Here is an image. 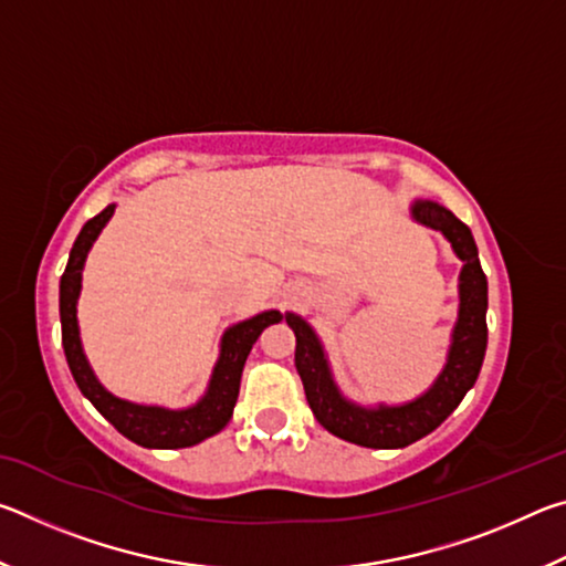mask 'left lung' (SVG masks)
<instances>
[{"label":"left lung","instance_id":"8db88e82","mask_svg":"<svg viewBox=\"0 0 566 566\" xmlns=\"http://www.w3.org/2000/svg\"><path fill=\"white\" fill-rule=\"evenodd\" d=\"M409 214L417 224L437 229L462 262L457 322L449 337L447 361L429 389L401 405H359L344 395L334 379L329 354L312 324L300 314L284 312L296 337L294 364L314 417L334 437L369 449H401L434 432L474 387L486 352V276L479 264L472 229L434 199H415Z\"/></svg>","mask_w":566,"mask_h":566}]
</instances>
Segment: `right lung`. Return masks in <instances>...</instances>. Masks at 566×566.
<instances>
[{
	"instance_id": "1",
	"label": "right lung",
	"mask_w": 566,
	"mask_h": 566,
	"mask_svg": "<svg viewBox=\"0 0 566 566\" xmlns=\"http://www.w3.org/2000/svg\"><path fill=\"white\" fill-rule=\"evenodd\" d=\"M117 205H107L97 217H92L82 227L80 237L70 252V262L60 282V319H62V347L70 364L72 377L84 397H87L94 409L117 429L119 434L132 439L134 444L147 449H181L195 447L205 439L214 437L227 427L232 419V411L239 397V381H242L244 361L252 352L254 342L270 324H280L284 314L276 310H266L254 314L244 322H237L227 327L219 342V357L214 361L212 377L205 395L195 405L169 409L159 405H142V401H129L102 385L94 375L92 364L84 354L82 337H80V319H76V304L82 294V272L87 262L92 244L97 242L102 229L114 214Z\"/></svg>"
}]
</instances>
